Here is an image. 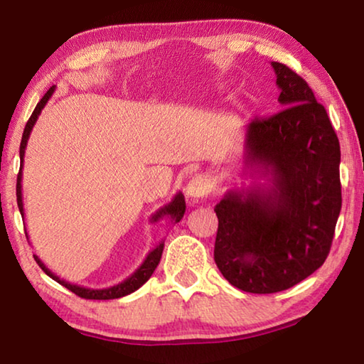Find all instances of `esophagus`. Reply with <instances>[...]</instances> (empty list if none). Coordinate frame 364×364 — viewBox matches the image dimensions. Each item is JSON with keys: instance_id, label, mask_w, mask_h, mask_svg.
<instances>
[{"instance_id": "obj_1", "label": "esophagus", "mask_w": 364, "mask_h": 364, "mask_svg": "<svg viewBox=\"0 0 364 364\" xmlns=\"http://www.w3.org/2000/svg\"><path fill=\"white\" fill-rule=\"evenodd\" d=\"M212 191V181L207 175H194L186 186V196L193 197V199H199L204 197Z\"/></svg>"}]
</instances>
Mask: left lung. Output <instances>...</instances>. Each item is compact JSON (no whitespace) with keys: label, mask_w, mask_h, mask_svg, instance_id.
<instances>
[{"label":"left lung","mask_w":364,"mask_h":364,"mask_svg":"<svg viewBox=\"0 0 364 364\" xmlns=\"http://www.w3.org/2000/svg\"><path fill=\"white\" fill-rule=\"evenodd\" d=\"M282 110L245 127L244 168L264 184L230 189L215 207V263L230 284L273 294L321 267L342 207L341 146L324 106L287 65L271 63Z\"/></svg>","instance_id":"obj_1"}]
</instances>
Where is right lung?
I'll return each mask as SVG.
<instances>
[{
    "label": "right lung",
    "instance_id": "right-lung-1",
    "mask_svg": "<svg viewBox=\"0 0 364 364\" xmlns=\"http://www.w3.org/2000/svg\"><path fill=\"white\" fill-rule=\"evenodd\" d=\"M54 90H56V86H51L46 91V95L41 97V101L36 104V107L33 110V114L30 115V119L26 125V130H23L22 134V141H21V170H19V175H17V186H16V196H17V205H19V210L21 215L23 217V202H22V165H23V156H26V147H27V141L30 138V133H32V128L35 125V122L38 120V115L41 114L43 107L46 106V102L49 101V97L53 96ZM184 210H186V202H184V196L183 193H176V196L171 199V202H168L167 205H164L162 208H159V210L152 215L151 217V223H156L160 218L164 217H168L171 220V223H178L183 218ZM27 236V232H26ZM28 239V236H27ZM162 252H164V241L160 242L156 249H152L147 257L144 258V262L141 263V267L134 271L132 276H128L125 281L119 282L117 286L112 287H107V289H88V287H83V286H77V284H70V282H67L65 279H60L59 276H56L53 273V271H49L46 268V264L43 263L38 257H35V262L40 264V268L45 271V273L49 276V278H53L59 284H63L64 287L69 289L73 294H77L78 297L82 299H91V300H110V299H120V297H125V295L132 294L134 291H138V289L144 284V282L151 278L154 269L157 268V264L160 262V257H162Z\"/></svg>",
    "mask_w": 364,
    "mask_h": 364
}]
</instances>
